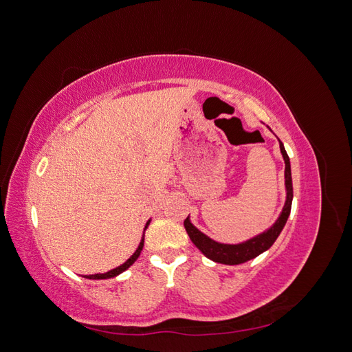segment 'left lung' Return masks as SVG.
<instances>
[{"mask_svg": "<svg viewBox=\"0 0 352 352\" xmlns=\"http://www.w3.org/2000/svg\"><path fill=\"white\" fill-rule=\"evenodd\" d=\"M280 144V153L285 160V186H286V201L283 210L280 212L279 219L274 221V225L267 229L265 232L260 233L255 238H251L245 242L236 243V245H230V243H220L212 241L207 235H204L201 230H198L192 223H190L189 217L185 219L184 225L188 232V235L190 241L194 242L195 247L206 255L207 258L221 263V264H229V265H235L241 264L248 260H252L260 255L261 252L267 251L274 241L278 239L280 235L282 229L286 225V220L291 214V206H292V197H294V189H292V176H291V163H289V157H287L283 144Z\"/></svg>", "mask_w": 352, "mask_h": 352, "instance_id": "obj_1", "label": "left lung"}]
</instances>
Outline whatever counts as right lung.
<instances>
[{"label": "right lung", "mask_w": 352, "mask_h": 352, "mask_svg": "<svg viewBox=\"0 0 352 352\" xmlns=\"http://www.w3.org/2000/svg\"><path fill=\"white\" fill-rule=\"evenodd\" d=\"M148 225H150V220L146 221L145 229L148 228ZM145 229H144V235H145ZM142 248H144V236H142V239H141V242H140V247H138V248H136V251L132 254V257H131V258H127L122 265H119V267H116V269H113V270H110V272H107V273L89 274V276H83V278H87V279H110V278H116L117 274H120V273H123L124 270L129 269L131 265L138 260V257H140V254H141Z\"/></svg>", "instance_id": "right-lung-1"}]
</instances>
